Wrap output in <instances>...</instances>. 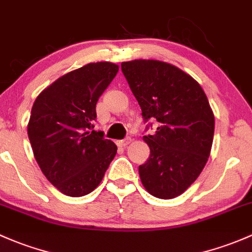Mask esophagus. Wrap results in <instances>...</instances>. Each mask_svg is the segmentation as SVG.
<instances>
[{"mask_svg":"<svg viewBox=\"0 0 252 252\" xmlns=\"http://www.w3.org/2000/svg\"><path fill=\"white\" fill-rule=\"evenodd\" d=\"M130 142H131L130 137H126V139L119 140V141H117V146H119V147H126L129 144H130Z\"/></svg>","mask_w":252,"mask_h":252,"instance_id":"1","label":"esophagus"}]
</instances>
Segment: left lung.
I'll return each mask as SVG.
<instances>
[{
	"label": "left lung",
	"mask_w": 252,
	"mask_h": 252,
	"mask_svg": "<svg viewBox=\"0 0 252 252\" xmlns=\"http://www.w3.org/2000/svg\"><path fill=\"white\" fill-rule=\"evenodd\" d=\"M121 66L145 122L159 123L155 134L144 136L151 153L139 166L140 179L153 197L173 199L197 180L208 161L213 110L199 83L171 63L140 59Z\"/></svg>",
	"instance_id": "1"
}]
</instances>
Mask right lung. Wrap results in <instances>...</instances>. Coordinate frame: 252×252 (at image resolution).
Segmentation results:
<instances>
[{
  "instance_id": "right-lung-1",
  "label": "right lung",
  "mask_w": 252,
  "mask_h": 252,
  "mask_svg": "<svg viewBox=\"0 0 252 252\" xmlns=\"http://www.w3.org/2000/svg\"><path fill=\"white\" fill-rule=\"evenodd\" d=\"M118 72L112 63H91L66 73L37 96L28 134L33 156L53 186L68 197L96 189L117 146L92 130L97 100Z\"/></svg>"
}]
</instances>
